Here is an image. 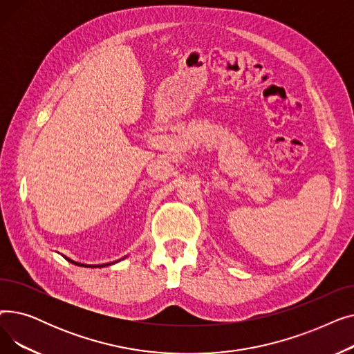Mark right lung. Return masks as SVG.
Wrapping results in <instances>:
<instances>
[{"label": "right lung", "mask_w": 354, "mask_h": 354, "mask_svg": "<svg viewBox=\"0 0 354 354\" xmlns=\"http://www.w3.org/2000/svg\"><path fill=\"white\" fill-rule=\"evenodd\" d=\"M64 257V255H63ZM67 261H70L71 264H74V266H79V267H86V268H100V267H107V266H111V264H116L118 261H120V259H118V261H115V263H107V264H97V266H91V264H80V263H76V261H73V259H70V258H67V257H64ZM122 259H124V258H122Z\"/></svg>", "instance_id": "1"}]
</instances>
